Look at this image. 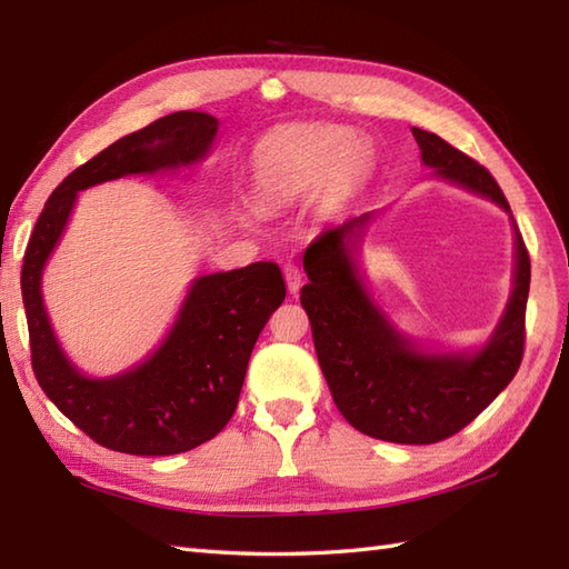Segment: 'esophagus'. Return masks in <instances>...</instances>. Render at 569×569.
<instances>
[{
  "label": "esophagus",
  "mask_w": 569,
  "mask_h": 569,
  "mask_svg": "<svg viewBox=\"0 0 569 569\" xmlns=\"http://www.w3.org/2000/svg\"><path fill=\"white\" fill-rule=\"evenodd\" d=\"M283 278H286V286H288V291L291 293H298L300 291V286H303V271L298 269L296 263H283Z\"/></svg>",
  "instance_id": "1"
}]
</instances>
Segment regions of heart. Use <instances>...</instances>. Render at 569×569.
Returning <instances> with one entry per match:
<instances>
[{
  "mask_svg": "<svg viewBox=\"0 0 569 569\" xmlns=\"http://www.w3.org/2000/svg\"><path fill=\"white\" fill-rule=\"evenodd\" d=\"M373 153L340 124H296L266 137L251 161V183L263 208L293 202L322 188L328 202L347 200L365 183Z\"/></svg>",
  "mask_w": 569,
  "mask_h": 569,
  "instance_id": "b5f03b06",
  "label": "heart"
}]
</instances>
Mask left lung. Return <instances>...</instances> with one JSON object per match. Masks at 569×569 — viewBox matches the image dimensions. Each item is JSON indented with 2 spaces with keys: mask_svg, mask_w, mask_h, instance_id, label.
<instances>
[{
  "mask_svg": "<svg viewBox=\"0 0 569 569\" xmlns=\"http://www.w3.org/2000/svg\"><path fill=\"white\" fill-rule=\"evenodd\" d=\"M422 163L445 180L511 212L485 166L432 131L413 127ZM371 212L325 229L310 241L300 291L312 342L335 406L349 426L398 445H432L469 426L516 377L526 345L530 257L516 229L513 293L491 340L475 355H426L403 340L371 303L352 253Z\"/></svg>",
  "mask_w": 569,
  "mask_h": 569,
  "instance_id": "8db88e82",
  "label": "left lung"
}]
</instances>
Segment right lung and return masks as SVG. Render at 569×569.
<instances>
[{
    "label": "right lung",
    "instance_id": "1",
    "mask_svg": "<svg viewBox=\"0 0 569 569\" xmlns=\"http://www.w3.org/2000/svg\"><path fill=\"white\" fill-rule=\"evenodd\" d=\"M214 134V117L183 110L114 141L51 192L23 253L21 298L36 381L60 413L107 450L163 457L212 440L234 416L251 349L286 298L273 261L200 276L163 345L143 365L112 379L82 377L56 342L41 298V273L78 192L122 176H153L196 163Z\"/></svg>",
    "mask_w": 569,
    "mask_h": 569
}]
</instances>
